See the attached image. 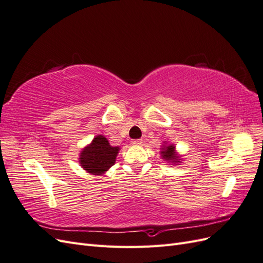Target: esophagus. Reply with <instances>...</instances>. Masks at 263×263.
Returning a JSON list of instances; mask_svg holds the SVG:
<instances>
[{
	"instance_id": "obj_1",
	"label": "esophagus",
	"mask_w": 263,
	"mask_h": 263,
	"mask_svg": "<svg viewBox=\"0 0 263 263\" xmlns=\"http://www.w3.org/2000/svg\"><path fill=\"white\" fill-rule=\"evenodd\" d=\"M141 142H142V140H141V139H133V140H132V144H133V145H135V146L141 145Z\"/></svg>"
}]
</instances>
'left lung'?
I'll use <instances>...</instances> for the list:
<instances>
[{"mask_svg":"<svg viewBox=\"0 0 263 263\" xmlns=\"http://www.w3.org/2000/svg\"><path fill=\"white\" fill-rule=\"evenodd\" d=\"M161 157L164 160L172 163H180V157L176 155V147L173 145L163 146L161 151Z\"/></svg>","mask_w":263,"mask_h":263,"instance_id":"8db88e82","label":"left lung"}]
</instances>
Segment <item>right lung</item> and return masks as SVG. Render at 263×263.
Here are the masks:
<instances>
[{
	"label": "right lung",
	"mask_w": 263,
	"mask_h": 263,
	"mask_svg": "<svg viewBox=\"0 0 263 263\" xmlns=\"http://www.w3.org/2000/svg\"><path fill=\"white\" fill-rule=\"evenodd\" d=\"M118 151L119 147L110 146L104 136L99 135L82 149L79 162L86 172L99 176L114 165Z\"/></svg>",
	"instance_id": "right-lung-1"
}]
</instances>
